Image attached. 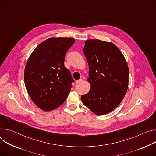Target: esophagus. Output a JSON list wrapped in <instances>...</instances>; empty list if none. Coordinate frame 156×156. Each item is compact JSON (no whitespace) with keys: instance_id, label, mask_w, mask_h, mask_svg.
Listing matches in <instances>:
<instances>
[{"instance_id":"esophagus-1","label":"esophagus","mask_w":156,"mask_h":156,"mask_svg":"<svg viewBox=\"0 0 156 156\" xmlns=\"http://www.w3.org/2000/svg\"><path fill=\"white\" fill-rule=\"evenodd\" d=\"M82 79H79V80H77L76 81V83H81L82 82Z\"/></svg>"}]
</instances>
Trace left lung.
<instances>
[{
	"label": "left lung",
	"mask_w": 156,
	"mask_h": 156,
	"mask_svg": "<svg viewBox=\"0 0 156 156\" xmlns=\"http://www.w3.org/2000/svg\"><path fill=\"white\" fill-rule=\"evenodd\" d=\"M90 89L81 96L83 104L97 115L108 113L122 102L128 88L129 68L119 48L100 40L85 41Z\"/></svg>",
	"instance_id": "left-lung-1"
}]
</instances>
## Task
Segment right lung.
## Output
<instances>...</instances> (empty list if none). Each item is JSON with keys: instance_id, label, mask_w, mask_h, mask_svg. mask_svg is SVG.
<instances>
[{"instance_id": "right-lung-1", "label": "right lung", "mask_w": 156, "mask_h": 156, "mask_svg": "<svg viewBox=\"0 0 156 156\" xmlns=\"http://www.w3.org/2000/svg\"><path fill=\"white\" fill-rule=\"evenodd\" d=\"M71 38H51L33 50L24 71L25 85L31 99L44 112L53 110L65 101L74 82L64 66L66 52L74 44Z\"/></svg>"}]
</instances>
